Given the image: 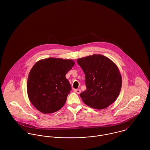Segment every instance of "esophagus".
I'll list each match as a JSON object with an SVG mask.
<instances>
[{
    "instance_id": "1",
    "label": "esophagus",
    "mask_w": 150,
    "mask_h": 150,
    "mask_svg": "<svg viewBox=\"0 0 150 150\" xmlns=\"http://www.w3.org/2000/svg\"><path fill=\"white\" fill-rule=\"evenodd\" d=\"M74 92H76V93H78V94H80V93H81V90H80V89H75V90H74Z\"/></svg>"
}]
</instances>
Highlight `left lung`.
<instances>
[{
  "instance_id": "8db88e82",
  "label": "left lung",
  "mask_w": 150,
  "mask_h": 150,
  "mask_svg": "<svg viewBox=\"0 0 150 150\" xmlns=\"http://www.w3.org/2000/svg\"><path fill=\"white\" fill-rule=\"evenodd\" d=\"M86 75V91L80 95L87 106L103 109L118 98L122 77L117 65L107 57L93 54L77 59Z\"/></svg>"
}]
</instances>
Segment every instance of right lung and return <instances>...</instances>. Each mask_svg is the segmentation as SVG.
<instances>
[{"instance_id":"obj_1","label":"right lung","mask_w":150,"mask_h":150,"mask_svg":"<svg viewBox=\"0 0 150 150\" xmlns=\"http://www.w3.org/2000/svg\"><path fill=\"white\" fill-rule=\"evenodd\" d=\"M74 64L71 59L49 58L38 61L33 66L26 87L29 100L37 110L48 114L64 106L71 90L65 76Z\"/></svg>"}]
</instances>
